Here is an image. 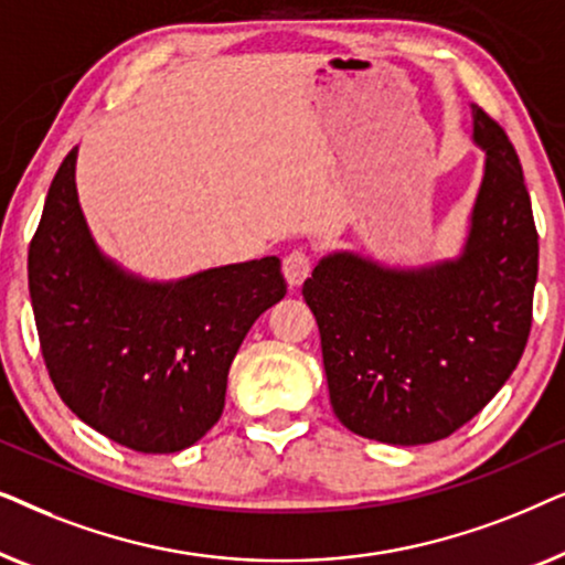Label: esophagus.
<instances>
[{
	"instance_id": "1",
	"label": "esophagus",
	"mask_w": 565,
	"mask_h": 565,
	"mask_svg": "<svg viewBox=\"0 0 565 565\" xmlns=\"http://www.w3.org/2000/svg\"><path fill=\"white\" fill-rule=\"evenodd\" d=\"M282 273H285V280L296 288V285H300L308 275H311V254L306 249L288 252L282 259Z\"/></svg>"
}]
</instances>
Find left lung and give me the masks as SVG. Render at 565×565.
<instances>
[{"label": "left lung", "mask_w": 565, "mask_h": 565, "mask_svg": "<svg viewBox=\"0 0 565 565\" xmlns=\"http://www.w3.org/2000/svg\"><path fill=\"white\" fill-rule=\"evenodd\" d=\"M486 151L466 252L404 273L331 254L303 282L329 401L354 435L427 445L473 419L514 373L532 327L537 228L504 128L473 107Z\"/></svg>", "instance_id": "obj_1"}]
</instances>
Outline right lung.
Listing matches in <instances>:
<instances>
[{"label":"right lung","instance_id":"add662e5","mask_svg":"<svg viewBox=\"0 0 565 565\" xmlns=\"http://www.w3.org/2000/svg\"><path fill=\"white\" fill-rule=\"evenodd\" d=\"M61 161L28 252L38 339L58 396L84 424L136 452H180L221 419L228 367L288 282L280 259L143 282L92 242Z\"/></svg>","mask_w":565,"mask_h":565}]
</instances>
